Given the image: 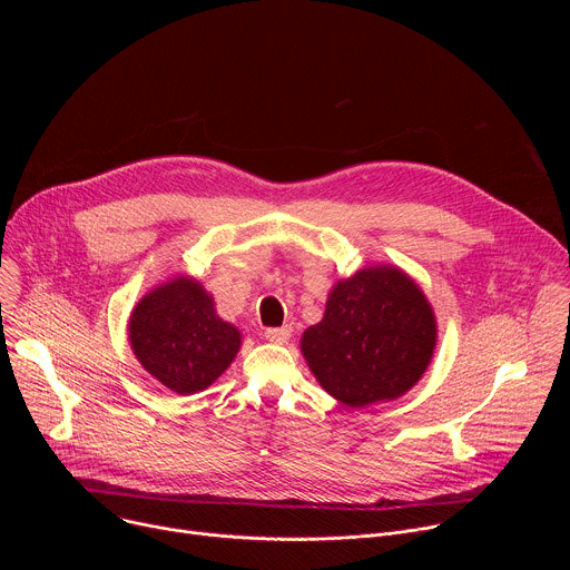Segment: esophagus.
I'll use <instances>...</instances> for the list:
<instances>
[{
	"label": "esophagus",
	"mask_w": 570,
	"mask_h": 570,
	"mask_svg": "<svg viewBox=\"0 0 570 570\" xmlns=\"http://www.w3.org/2000/svg\"><path fill=\"white\" fill-rule=\"evenodd\" d=\"M264 336H266V341H271V343H277V345H282V343H286L288 338H291V327L286 324V327H277V330H266L264 332Z\"/></svg>",
	"instance_id": "1"
}]
</instances>
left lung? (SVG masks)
Returning a JSON list of instances; mask_svg holds the SVG:
<instances>
[{
    "instance_id": "8db88e82",
    "label": "left lung",
    "mask_w": 570,
    "mask_h": 570,
    "mask_svg": "<svg viewBox=\"0 0 570 570\" xmlns=\"http://www.w3.org/2000/svg\"><path fill=\"white\" fill-rule=\"evenodd\" d=\"M438 320L420 284L379 264L332 286L324 315L302 334V356L322 385L350 409L392 401L426 372Z\"/></svg>"
}]
</instances>
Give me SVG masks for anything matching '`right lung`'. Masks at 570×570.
Returning a JSON list of instances; mask_svg holds the SVG:
<instances>
[{
  "label": "right lung",
  "mask_w": 570,
  "mask_h": 570,
  "mask_svg": "<svg viewBox=\"0 0 570 570\" xmlns=\"http://www.w3.org/2000/svg\"><path fill=\"white\" fill-rule=\"evenodd\" d=\"M128 341L141 367L178 394L209 387L240 350V332L216 313L212 293L187 275L150 288L135 304Z\"/></svg>",
  "instance_id": "right-lung-1"
}]
</instances>
